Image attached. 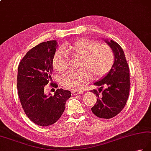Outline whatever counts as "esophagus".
<instances>
[{"mask_svg":"<svg viewBox=\"0 0 151 151\" xmlns=\"http://www.w3.org/2000/svg\"><path fill=\"white\" fill-rule=\"evenodd\" d=\"M82 92H83V91L82 90H74L72 91V93L74 94V95H77V94L81 93Z\"/></svg>","mask_w":151,"mask_h":151,"instance_id":"obj_1","label":"esophagus"}]
</instances>
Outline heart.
<instances>
[{
  "label": "heart",
  "mask_w": 151,
  "mask_h": 151,
  "mask_svg": "<svg viewBox=\"0 0 151 151\" xmlns=\"http://www.w3.org/2000/svg\"><path fill=\"white\" fill-rule=\"evenodd\" d=\"M73 57L81 58L78 67L70 70L60 78L63 87L78 90L91 78L104 76L111 69L114 61L113 50L108 44L98 43L89 38H79L67 48ZM53 66L58 72H63L69 67V59L65 50L61 48L56 52L53 59Z\"/></svg>",
  "instance_id": "obj_1"
}]
</instances>
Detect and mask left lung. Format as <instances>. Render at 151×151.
<instances>
[{
  "label": "left lung",
  "instance_id": "8db88e82",
  "mask_svg": "<svg viewBox=\"0 0 151 151\" xmlns=\"http://www.w3.org/2000/svg\"><path fill=\"white\" fill-rule=\"evenodd\" d=\"M114 54V62L110 71L95 85L99 90H91L97 97L91 111L101 119H111L120 113L126 105L130 90L129 69L122 48L117 42L106 41ZM105 87V90L102 88Z\"/></svg>",
  "mask_w": 151,
  "mask_h": 151
}]
</instances>
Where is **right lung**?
I'll return each instance as SVG.
<instances>
[{
    "instance_id": "obj_1",
    "label": "right lung",
    "mask_w": 151,
    "mask_h": 151,
    "mask_svg": "<svg viewBox=\"0 0 151 151\" xmlns=\"http://www.w3.org/2000/svg\"><path fill=\"white\" fill-rule=\"evenodd\" d=\"M57 42L50 40L38 44L19 62L17 87L21 105L30 120L40 126H48L60 119L71 96L69 90L57 89L54 96H47L44 87L51 81L53 59ZM57 88L56 83L50 82Z\"/></svg>"
}]
</instances>
